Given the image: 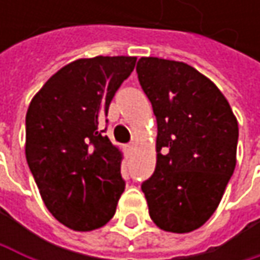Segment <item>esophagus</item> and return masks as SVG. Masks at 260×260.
<instances>
[{"label":"esophagus","mask_w":260,"mask_h":260,"mask_svg":"<svg viewBox=\"0 0 260 260\" xmlns=\"http://www.w3.org/2000/svg\"><path fill=\"white\" fill-rule=\"evenodd\" d=\"M132 150H135V144H134V143L128 146V152H132Z\"/></svg>","instance_id":"1"}]
</instances>
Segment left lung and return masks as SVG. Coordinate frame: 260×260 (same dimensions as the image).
<instances>
[{
    "label": "left lung",
    "mask_w": 260,
    "mask_h": 260,
    "mask_svg": "<svg viewBox=\"0 0 260 260\" xmlns=\"http://www.w3.org/2000/svg\"><path fill=\"white\" fill-rule=\"evenodd\" d=\"M137 74L158 123L156 167L141 185L149 215L166 232H192L234 175L236 117L218 87L186 63L141 57Z\"/></svg>",
    "instance_id": "8db88e82"
}]
</instances>
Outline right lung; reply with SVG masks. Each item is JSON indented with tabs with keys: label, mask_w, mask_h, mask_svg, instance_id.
Here are the masks:
<instances>
[{
	"label": "right lung",
	"mask_w": 260,
	"mask_h": 260,
	"mask_svg": "<svg viewBox=\"0 0 260 260\" xmlns=\"http://www.w3.org/2000/svg\"><path fill=\"white\" fill-rule=\"evenodd\" d=\"M137 57L79 58L45 82L25 117V156L48 211L90 232L116 214L125 189L122 152L104 131L110 104Z\"/></svg>",
	"instance_id": "add662e5"
}]
</instances>
